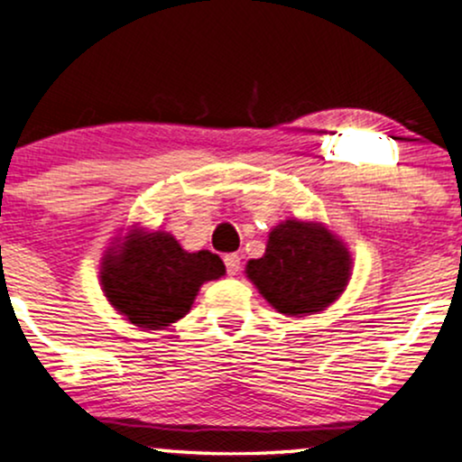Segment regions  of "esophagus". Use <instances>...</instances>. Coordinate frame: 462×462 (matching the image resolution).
I'll return each instance as SVG.
<instances>
[{"label": "esophagus", "instance_id": "obj_1", "mask_svg": "<svg viewBox=\"0 0 462 462\" xmlns=\"http://www.w3.org/2000/svg\"><path fill=\"white\" fill-rule=\"evenodd\" d=\"M224 263L227 275H236L238 269H241V258H238V254H226Z\"/></svg>", "mask_w": 462, "mask_h": 462}]
</instances>
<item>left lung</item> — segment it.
Instances as JSON below:
<instances>
[{
	"instance_id": "left-lung-1",
	"label": "left lung",
	"mask_w": 462,
	"mask_h": 462,
	"mask_svg": "<svg viewBox=\"0 0 462 462\" xmlns=\"http://www.w3.org/2000/svg\"><path fill=\"white\" fill-rule=\"evenodd\" d=\"M349 254L319 224L286 219L269 235L264 256L247 263V278L284 315H312L346 289Z\"/></svg>"
}]
</instances>
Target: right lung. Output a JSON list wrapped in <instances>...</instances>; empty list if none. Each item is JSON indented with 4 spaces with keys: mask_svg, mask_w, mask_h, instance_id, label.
Wrapping results in <instances>:
<instances>
[{
    "mask_svg": "<svg viewBox=\"0 0 462 462\" xmlns=\"http://www.w3.org/2000/svg\"><path fill=\"white\" fill-rule=\"evenodd\" d=\"M224 273V261L208 249L189 254L171 235L134 232L106 256L102 284L110 304L134 326L158 330L182 319L199 286Z\"/></svg>",
    "mask_w": 462,
    "mask_h": 462,
    "instance_id": "obj_1",
    "label": "right lung"
}]
</instances>
